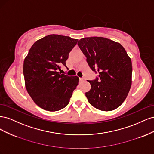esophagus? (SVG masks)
Instances as JSON below:
<instances>
[{
	"label": "esophagus",
	"mask_w": 154,
	"mask_h": 154,
	"mask_svg": "<svg viewBox=\"0 0 154 154\" xmlns=\"http://www.w3.org/2000/svg\"><path fill=\"white\" fill-rule=\"evenodd\" d=\"M84 80H85L84 78H80V82H83Z\"/></svg>",
	"instance_id": "obj_1"
}]
</instances>
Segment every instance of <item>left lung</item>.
<instances>
[{"label":"left lung","mask_w":154,"mask_h":154,"mask_svg":"<svg viewBox=\"0 0 154 154\" xmlns=\"http://www.w3.org/2000/svg\"><path fill=\"white\" fill-rule=\"evenodd\" d=\"M78 45L91 69L98 73L95 80L88 81L91 85L85 93L88 101L100 110L117 109L132 85V61L127 51L119 43L103 37L83 38Z\"/></svg>","instance_id":"obj_1"}]
</instances>
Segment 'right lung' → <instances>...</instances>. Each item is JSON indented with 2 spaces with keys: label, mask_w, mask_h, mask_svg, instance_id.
Returning <instances> with one entry per match:
<instances>
[{
  "label": "right lung",
  "mask_w": 154,
  "mask_h": 154,
  "mask_svg": "<svg viewBox=\"0 0 154 154\" xmlns=\"http://www.w3.org/2000/svg\"><path fill=\"white\" fill-rule=\"evenodd\" d=\"M77 42L69 36L49 35L35 42L24 59L23 73L27 91L42 109L58 111L69 104L79 78L60 71L62 66L67 67L69 54Z\"/></svg>",
  "instance_id": "1"
}]
</instances>
